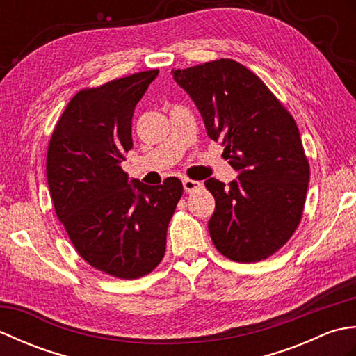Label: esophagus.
Returning <instances> with one entry per match:
<instances>
[{"mask_svg":"<svg viewBox=\"0 0 356 356\" xmlns=\"http://www.w3.org/2000/svg\"><path fill=\"white\" fill-rule=\"evenodd\" d=\"M182 184H184V190L186 193L197 191V190H202V188H203V184L199 182V180H191V179H188V177L182 180Z\"/></svg>","mask_w":356,"mask_h":356,"instance_id":"1","label":"esophagus"}]
</instances>
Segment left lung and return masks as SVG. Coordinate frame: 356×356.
Wrapping results in <instances>:
<instances>
[{"label": "left lung", "instance_id": "left-lung-1", "mask_svg": "<svg viewBox=\"0 0 356 356\" xmlns=\"http://www.w3.org/2000/svg\"><path fill=\"white\" fill-rule=\"evenodd\" d=\"M197 105L207 133L238 171L205 182L216 211L208 229L217 251L238 263L266 260L303 217L311 166L298 127L268 86L234 59L171 70Z\"/></svg>", "mask_w": 356, "mask_h": 356}]
</instances>
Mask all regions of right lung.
<instances>
[{"instance_id": "add662e5", "label": "right lung", "mask_w": 356, "mask_h": 356, "mask_svg": "<svg viewBox=\"0 0 356 356\" xmlns=\"http://www.w3.org/2000/svg\"><path fill=\"white\" fill-rule=\"evenodd\" d=\"M159 70L82 88L67 104L47 149V182L56 216L76 252L95 269L136 280L162 261L166 229L184 185L168 177L128 184L134 108Z\"/></svg>"}]
</instances>
